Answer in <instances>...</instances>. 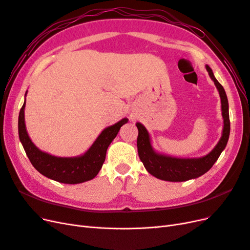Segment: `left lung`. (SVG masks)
<instances>
[{
  "label": "left lung",
  "instance_id": "obj_1",
  "mask_svg": "<svg viewBox=\"0 0 250 250\" xmlns=\"http://www.w3.org/2000/svg\"><path fill=\"white\" fill-rule=\"evenodd\" d=\"M207 70L209 77L215 82V85L217 86L221 98V108L224 120L222 137L217 144V146L208 155L200 158L181 160V158L169 157L155 153L152 147H151L150 138L146 128L141 123H137L139 129L137 145L140 160L145 166L146 170L156 178L167 181H186L199 177L213 167V165L216 163L218 157L220 156L223 149L225 148L226 144H228L230 131L228 97H226L223 86L215 78L213 71L208 65H207Z\"/></svg>",
  "mask_w": 250,
  "mask_h": 250
}]
</instances>
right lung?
I'll list each match as a JSON object with an SVG mask.
<instances>
[{
  "label": "right lung",
  "mask_w": 250,
  "mask_h": 250,
  "mask_svg": "<svg viewBox=\"0 0 250 250\" xmlns=\"http://www.w3.org/2000/svg\"><path fill=\"white\" fill-rule=\"evenodd\" d=\"M25 104L19 115V137L25 152L37 171L46 177L62 184L75 185L93 179L102 168L109 144L117 137L121 126L128 121L123 119L117 124L105 128L84 155L56 157L37 149L28 137L24 117Z\"/></svg>",
  "instance_id": "add662e5"
}]
</instances>
